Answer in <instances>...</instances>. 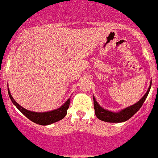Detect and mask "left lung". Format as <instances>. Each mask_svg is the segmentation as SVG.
Returning a JSON list of instances; mask_svg holds the SVG:
<instances>
[{
  "label": "left lung",
  "mask_w": 158,
  "mask_h": 158,
  "mask_svg": "<svg viewBox=\"0 0 158 158\" xmlns=\"http://www.w3.org/2000/svg\"><path fill=\"white\" fill-rule=\"evenodd\" d=\"M150 87H151V82H150V86H149L146 93L137 103L134 104L133 106H131L127 108H125V109H122L118 113H113V112H111V111L101 107L94 97H93L95 115L99 120L105 122H109V123H121V122L126 121V120H129L131 116H134L140 109V108L143 106V104L144 103L146 98H147V95L150 92Z\"/></svg>",
  "instance_id": "obj_1"
}]
</instances>
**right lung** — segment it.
Here are the masks:
<instances>
[{
  "mask_svg": "<svg viewBox=\"0 0 158 158\" xmlns=\"http://www.w3.org/2000/svg\"><path fill=\"white\" fill-rule=\"evenodd\" d=\"M8 92L10 99L12 102V103L15 105V107L19 109L24 116H27L30 120L40 125H49L62 120L66 116L67 110L69 108V105H70V98H69L67 100V102L64 104L63 106H61L58 109H54V110L49 111V112H45V113L32 112V111L27 110V109H24L23 107L19 106V104L14 100V98L11 95L9 89H8Z\"/></svg>",
  "mask_w": 158,
  "mask_h": 158,
  "instance_id": "add662e5",
  "label": "right lung"
}]
</instances>
